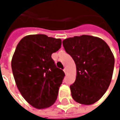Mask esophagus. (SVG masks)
<instances>
[{"mask_svg": "<svg viewBox=\"0 0 120 120\" xmlns=\"http://www.w3.org/2000/svg\"><path fill=\"white\" fill-rule=\"evenodd\" d=\"M64 71L65 72V75H67V70L66 68H65V69L64 70Z\"/></svg>", "mask_w": 120, "mask_h": 120, "instance_id": "34e87169", "label": "esophagus"}]
</instances>
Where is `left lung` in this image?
Returning <instances> with one entry per match:
<instances>
[{"instance_id": "left-lung-1", "label": "left lung", "mask_w": 120, "mask_h": 120, "mask_svg": "<svg viewBox=\"0 0 120 120\" xmlns=\"http://www.w3.org/2000/svg\"><path fill=\"white\" fill-rule=\"evenodd\" d=\"M63 45L77 68L76 80L70 86L71 97L80 104L95 103L112 81L115 58L110 47L101 38L87 35L66 38Z\"/></svg>"}]
</instances>
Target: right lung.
<instances>
[{"label": "right lung", "mask_w": 120, "mask_h": 120, "mask_svg": "<svg viewBox=\"0 0 120 120\" xmlns=\"http://www.w3.org/2000/svg\"><path fill=\"white\" fill-rule=\"evenodd\" d=\"M60 38L46 35H29L18 43L12 56V73L23 98L37 109L52 106L56 101L65 73L51 56L60 49Z\"/></svg>", "instance_id": "right-lung-1"}]
</instances>
